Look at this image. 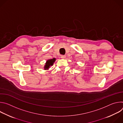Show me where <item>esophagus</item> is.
Masks as SVG:
<instances>
[{"instance_id": "34e87169", "label": "esophagus", "mask_w": 123, "mask_h": 123, "mask_svg": "<svg viewBox=\"0 0 123 123\" xmlns=\"http://www.w3.org/2000/svg\"><path fill=\"white\" fill-rule=\"evenodd\" d=\"M61 57L62 58V59H65L66 58V56L65 55H62L61 56Z\"/></svg>"}]
</instances>
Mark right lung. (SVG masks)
I'll list each match as a JSON object with an SVG mask.
<instances>
[{"instance_id":"obj_1","label":"right lung","mask_w":123,"mask_h":123,"mask_svg":"<svg viewBox=\"0 0 123 123\" xmlns=\"http://www.w3.org/2000/svg\"><path fill=\"white\" fill-rule=\"evenodd\" d=\"M55 60H56V59L55 58L48 60L46 61V62L45 63V65H44V69L45 70L49 69V68H50L51 66L53 65V64L55 63Z\"/></svg>"}]
</instances>
